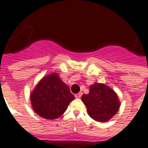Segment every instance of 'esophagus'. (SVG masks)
Returning a JSON list of instances; mask_svg holds the SVG:
<instances>
[{
    "instance_id": "obj_1",
    "label": "esophagus",
    "mask_w": 148,
    "mask_h": 148,
    "mask_svg": "<svg viewBox=\"0 0 148 148\" xmlns=\"http://www.w3.org/2000/svg\"><path fill=\"white\" fill-rule=\"evenodd\" d=\"M74 96H75V97H76V98H80V97H81V96H82V92H79V93L75 94Z\"/></svg>"
}]
</instances>
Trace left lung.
<instances>
[{"label":"left lung","instance_id":"obj_1","mask_svg":"<svg viewBox=\"0 0 148 148\" xmlns=\"http://www.w3.org/2000/svg\"><path fill=\"white\" fill-rule=\"evenodd\" d=\"M91 118L98 122H106L117 113L120 100L114 90L103 84L95 83L90 86L89 93L82 96Z\"/></svg>","mask_w":148,"mask_h":148}]
</instances>
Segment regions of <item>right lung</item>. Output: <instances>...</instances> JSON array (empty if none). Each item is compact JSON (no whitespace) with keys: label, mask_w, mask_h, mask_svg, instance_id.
Returning <instances> with one entry per match:
<instances>
[{"label":"right lung","mask_w":148,"mask_h":148,"mask_svg":"<svg viewBox=\"0 0 148 148\" xmlns=\"http://www.w3.org/2000/svg\"><path fill=\"white\" fill-rule=\"evenodd\" d=\"M74 96L56 73L45 76L30 95L33 110L47 120L57 119L64 114Z\"/></svg>","instance_id":"add662e5"}]
</instances>
